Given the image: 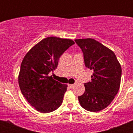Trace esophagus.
I'll return each mask as SVG.
<instances>
[{
    "instance_id": "34e87169",
    "label": "esophagus",
    "mask_w": 133,
    "mask_h": 133,
    "mask_svg": "<svg viewBox=\"0 0 133 133\" xmlns=\"http://www.w3.org/2000/svg\"><path fill=\"white\" fill-rule=\"evenodd\" d=\"M68 86H69L70 88H72L74 86H75V84H68Z\"/></svg>"
}]
</instances>
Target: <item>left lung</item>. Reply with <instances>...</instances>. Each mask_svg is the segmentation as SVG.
Wrapping results in <instances>:
<instances>
[{
	"label": "left lung",
	"instance_id": "8db88e82",
	"mask_svg": "<svg viewBox=\"0 0 133 133\" xmlns=\"http://www.w3.org/2000/svg\"><path fill=\"white\" fill-rule=\"evenodd\" d=\"M82 49L85 66L93 70L91 81L85 83L78 97L85 110L98 112L107 107L120 88L121 66L113 51L93 38L75 40Z\"/></svg>",
	"mask_w": 133,
	"mask_h": 133
}]
</instances>
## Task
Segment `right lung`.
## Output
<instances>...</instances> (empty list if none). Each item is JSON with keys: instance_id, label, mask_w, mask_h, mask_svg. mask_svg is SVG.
<instances>
[{"instance_id": "right-lung-1", "label": "right lung", "mask_w": 133, "mask_h": 133, "mask_svg": "<svg viewBox=\"0 0 133 133\" xmlns=\"http://www.w3.org/2000/svg\"><path fill=\"white\" fill-rule=\"evenodd\" d=\"M74 44L72 40L50 36L35 44L24 56L18 84L24 98L39 112H52L62 104L67 85L54 80L49 72L56 69L61 55Z\"/></svg>"}]
</instances>
